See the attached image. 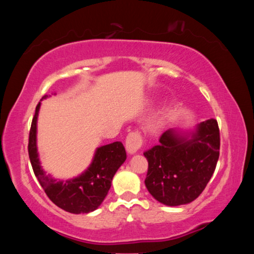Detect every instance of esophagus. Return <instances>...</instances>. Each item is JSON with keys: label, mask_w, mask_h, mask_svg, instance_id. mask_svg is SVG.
<instances>
[{"label": "esophagus", "mask_w": 254, "mask_h": 254, "mask_svg": "<svg viewBox=\"0 0 254 254\" xmlns=\"http://www.w3.org/2000/svg\"><path fill=\"white\" fill-rule=\"evenodd\" d=\"M142 145V137H141L139 132H131L128 133L126 140V148L127 151L130 154H134L137 150Z\"/></svg>", "instance_id": "esophagus-1"}]
</instances>
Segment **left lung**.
Returning a JSON list of instances; mask_svg holds the SVG:
<instances>
[{
	"mask_svg": "<svg viewBox=\"0 0 254 254\" xmlns=\"http://www.w3.org/2000/svg\"><path fill=\"white\" fill-rule=\"evenodd\" d=\"M158 145L144 152L149 167L145 187L159 203H191L204 190L220 157V130L210 119L190 131L169 128Z\"/></svg>",
	"mask_w": 254,
	"mask_h": 254,
	"instance_id": "obj_1",
	"label": "left lung"
}]
</instances>
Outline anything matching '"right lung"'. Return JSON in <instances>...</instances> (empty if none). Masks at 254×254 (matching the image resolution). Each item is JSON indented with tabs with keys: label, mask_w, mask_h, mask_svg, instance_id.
Here are the masks:
<instances>
[{
	"label": "right lung",
	"mask_w": 254,
	"mask_h": 254,
	"mask_svg": "<svg viewBox=\"0 0 254 254\" xmlns=\"http://www.w3.org/2000/svg\"><path fill=\"white\" fill-rule=\"evenodd\" d=\"M47 97L48 95H45L42 100ZM41 101L36 107L29 134L28 150L33 173L47 196L58 207L72 214L93 212L103 203L115 173L126 161V149L121 142L97 148L88 168L75 178L62 180L47 175L41 166L37 147V122Z\"/></svg>",
	"instance_id": "right-lung-1"
}]
</instances>
